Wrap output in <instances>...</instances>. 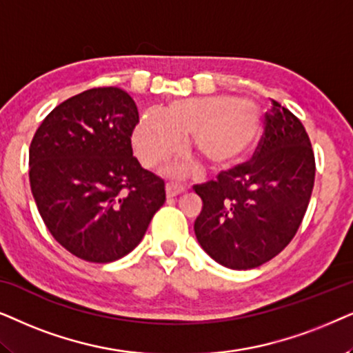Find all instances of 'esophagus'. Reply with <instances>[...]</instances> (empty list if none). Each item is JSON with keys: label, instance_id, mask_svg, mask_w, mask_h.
<instances>
[{"label": "esophagus", "instance_id": "34e87169", "mask_svg": "<svg viewBox=\"0 0 353 353\" xmlns=\"http://www.w3.org/2000/svg\"><path fill=\"white\" fill-rule=\"evenodd\" d=\"M185 189L182 185L177 184H166V196L168 199H172V196H177L181 194H184Z\"/></svg>", "mask_w": 353, "mask_h": 353}]
</instances>
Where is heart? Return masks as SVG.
<instances>
[{"label":"heart","instance_id":"b5f03b06","mask_svg":"<svg viewBox=\"0 0 353 353\" xmlns=\"http://www.w3.org/2000/svg\"><path fill=\"white\" fill-rule=\"evenodd\" d=\"M263 134V116L252 101L225 95L181 98L161 114L143 116L132 134L134 152L145 168L163 166L184 148L214 171H228L250 157Z\"/></svg>","mask_w":353,"mask_h":353}]
</instances>
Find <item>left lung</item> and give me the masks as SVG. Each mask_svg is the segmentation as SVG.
Masks as SVG:
<instances>
[{"mask_svg":"<svg viewBox=\"0 0 353 353\" xmlns=\"http://www.w3.org/2000/svg\"><path fill=\"white\" fill-rule=\"evenodd\" d=\"M314 184V154L297 116L272 100L252 161L195 185L201 248L231 270H252L284 250L302 224Z\"/></svg>","mask_w":353,"mask_h":353,"instance_id":"obj_1","label":"left lung"}]
</instances>
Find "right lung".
I'll return each mask as SVG.
<instances>
[{
	"label": "right lung",
	"mask_w": 353,
	"mask_h": 353,
	"mask_svg": "<svg viewBox=\"0 0 353 353\" xmlns=\"http://www.w3.org/2000/svg\"><path fill=\"white\" fill-rule=\"evenodd\" d=\"M137 122L128 92L90 88L56 106L32 139L30 189L41 219L85 261L111 263L132 252L166 200L163 179L132 154Z\"/></svg>",
	"instance_id": "right-lung-1"
}]
</instances>
